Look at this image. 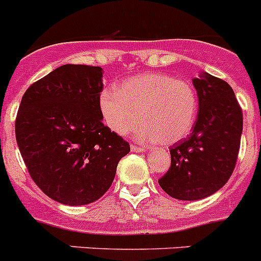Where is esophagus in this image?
<instances>
[{"label": "esophagus", "instance_id": "34e87169", "mask_svg": "<svg viewBox=\"0 0 261 261\" xmlns=\"http://www.w3.org/2000/svg\"><path fill=\"white\" fill-rule=\"evenodd\" d=\"M130 150H132L133 153H144L145 147L137 146V145H132V146H130Z\"/></svg>", "mask_w": 261, "mask_h": 261}]
</instances>
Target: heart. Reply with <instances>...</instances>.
Listing matches in <instances>:
<instances>
[{
  "label": "heart",
  "mask_w": 261,
  "mask_h": 261,
  "mask_svg": "<svg viewBox=\"0 0 261 261\" xmlns=\"http://www.w3.org/2000/svg\"><path fill=\"white\" fill-rule=\"evenodd\" d=\"M106 125L125 136L142 124L137 136L145 141L174 144L190 135L197 116V94L192 85L163 73H146L125 80L116 90L99 94Z\"/></svg>",
  "instance_id": "heart-1"
}]
</instances>
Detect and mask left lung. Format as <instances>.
I'll use <instances>...</instances> for the list:
<instances>
[{"label": "left lung", "mask_w": 261, "mask_h": 261, "mask_svg": "<svg viewBox=\"0 0 261 261\" xmlns=\"http://www.w3.org/2000/svg\"><path fill=\"white\" fill-rule=\"evenodd\" d=\"M199 115L192 133L170 146L171 166L158 180L177 200L205 199L221 190L238 158L243 114L230 85L202 71L192 81Z\"/></svg>", "instance_id": "1"}]
</instances>
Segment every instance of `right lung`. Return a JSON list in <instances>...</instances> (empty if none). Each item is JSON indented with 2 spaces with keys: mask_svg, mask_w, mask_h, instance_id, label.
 I'll return each instance as SVG.
<instances>
[{
  "mask_svg": "<svg viewBox=\"0 0 261 261\" xmlns=\"http://www.w3.org/2000/svg\"><path fill=\"white\" fill-rule=\"evenodd\" d=\"M103 69L66 64L23 95L15 137L32 180L48 197L71 206L100 199L111 187L126 141L103 124Z\"/></svg>",
  "mask_w": 261,
  "mask_h": 261,
  "instance_id": "obj_1",
  "label": "right lung"
}]
</instances>
